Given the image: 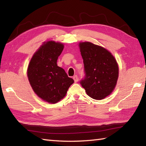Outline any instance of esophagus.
I'll return each mask as SVG.
<instances>
[{
  "label": "esophagus",
  "mask_w": 146,
  "mask_h": 146,
  "mask_svg": "<svg viewBox=\"0 0 146 146\" xmlns=\"http://www.w3.org/2000/svg\"><path fill=\"white\" fill-rule=\"evenodd\" d=\"M73 80H74V81H75V83H76V82H78V76L77 75H75L73 76Z\"/></svg>",
  "instance_id": "1"
}]
</instances>
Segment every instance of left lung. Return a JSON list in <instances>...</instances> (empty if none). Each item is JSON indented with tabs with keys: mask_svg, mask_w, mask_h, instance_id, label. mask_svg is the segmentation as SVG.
Segmentation results:
<instances>
[{
	"mask_svg": "<svg viewBox=\"0 0 146 146\" xmlns=\"http://www.w3.org/2000/svg\"><path fill=\"white\" fill-rule=\"evenodd\" d=\"M85 77L80 83L89 97L102 100L115 88L119 78L118 63L107 49L90 42L79 43Z\"/></svg>",
	"mask_w": 146,
	"mask_h": 146,
	"instance_id": "left-lung-1",
	"label": "left lung"
}]
</instances>
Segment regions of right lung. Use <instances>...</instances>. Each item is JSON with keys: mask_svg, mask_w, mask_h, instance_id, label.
Segmentation results:
<instances>
[{"mask_svg": "<svg viewBox=\"0 0 146 146\" xmlns=\"http://www.w3.org/2000/svg\"><path fill=\"white\" fill-rule=\"evenodd\" d=\"M63 48L64 44L60 42H44L33 54L27 67V75L33 91L49 104H56L63 99L74 83L57 65Z\"/></svg>", "mask_w": 146, "mask_h": 146, "instance_id": "1", "label": "right lung"}]
</instances>
